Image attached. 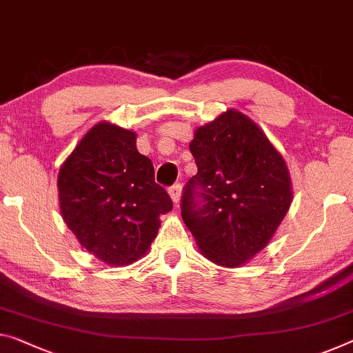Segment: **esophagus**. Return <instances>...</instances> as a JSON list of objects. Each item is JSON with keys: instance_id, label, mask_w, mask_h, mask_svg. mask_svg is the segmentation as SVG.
I'll use <instances>...</instances> for the list:
<instances>
[{"instance_id": "34e87169", "label": "esophagus", "mask_w": 353, "mask_h": 353, "mask_svg": "<svg viewBox=\"0 0 353 353\" xmlns=\"http://www.w3.org/2000/svg\"><path fill=\"white\" fill-rule=\"evenodd\" d=\"M169 194H170V197L173 200V203L178 205V202H180V199H181V184L180 183H175V184H173V186H170L169 188Z\"/></svg>"}]
</instances>
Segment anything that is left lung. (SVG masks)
Wrapping results in <instances>:
<instances>
[{"label":"left lung","mask_w":353,"mask_h":353,"mask_svg":"<svg viewBox=\"0 0 353 353\" xmlns=\"http://www.w3.org/2000/svg\"><path fill=\"white\" fill-rule=\"evenodd\" d=\"M197 173L186 183L181 216L200 251L240 267L268 245L292 203L285 161L256 123L227 110L195 131Z\"/></svg>","instance_id":"obj_1"}]
</instances>
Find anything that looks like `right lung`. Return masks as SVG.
<instances>
[{
	"label": "right lung",
	"mask_w": 353,
	"mask_h": 353,
	"mask_svg": "<svg viewBox=\"0 0 353 353\" xmlns=\"http://www.w3.org/2000/svg\"><path fill=\"white\" fill-rule=\"evenodd\" d=\"M135 132L107 121L83 135L58 173L59 210L86 251L104 263L131 265L158 235L169 194L135 146Z\"/></svg>",
	"instance_id": "add662e5"
}]
</instances>
